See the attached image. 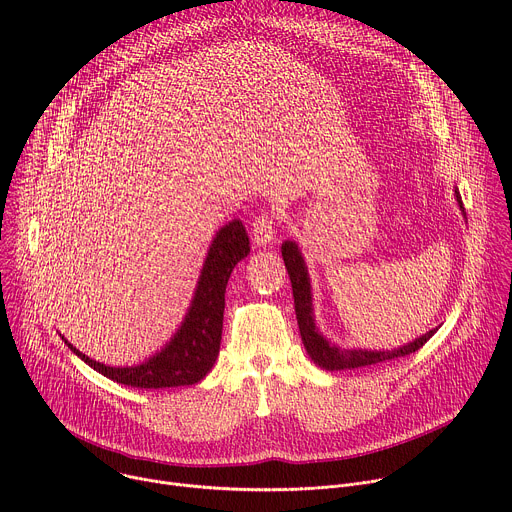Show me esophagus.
<instances>
[{"label":"esophagus","mask_w":512,"mask_h":512,"mask_svg":"<svg viewBox=\"0 0 512 512\" xmlns=\"http://www.w3.org/2000/svg\"><path fill=\"white\" fill-rule=\"evenodd\" d=\"M253 243L257 247H265V245H271L275 235H277V223L275 218L269 214V212H263L259 214L255 221H253Z\"/></svg>","instance_id":"1"}]
</instances>
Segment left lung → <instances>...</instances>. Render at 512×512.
I'll return each mask as SVG.
<instances>
[{"label":"left lung","mask_w":512,"mask_h":512,"mask_svg":"<svg viewBox=\"0 0 512 512\" xmlns=\"http://www.w3.org/2000/svg\"><path fill=\"white\" fill-rule=\"evenodd\" d=\"M456 200L464 212L462 196L456 188ZM281 255L285 261V269L291 279V289H294V306H296V318L302 334V342L306 346V352L310 358L318 364L320 369L326 371H346V369H362V367H371V364L387 362L397 356L411 354L419 350L435 332L437 328L429 330L427 334L415 338L413 342L395 348V350H362V348H340L336 344H330L320 330L316 328L314 322V306H312V287H310V275L306 261L300 253V247L294 241H285L281 245Z\"/></svg>","instance_id":"left-lung-1"}]
</instances>
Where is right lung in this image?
Listing matches in <instances>:
<instances>
[{"label": "right lung", "instance_id": "right-lung-1", "mask_svg": "<svg viewBox=\"0 0 512 512\" xmlns=\"http://www.w3.org/2000/svg\"><path fill=\"white\" fill-rule=\"evenodd\" d=\"M249 251L247 231L237 218L218 229L204 259L194 298L182 326L160 352L137 367H107V364L85 356L68 344V340L64 342L91 369L127 387L166 389L194 385L208 375L218 350H221L227 283L235 265L245 259Z\"/></svg>", "mask_w": 512, "mask_h": 512}]
</instances>
